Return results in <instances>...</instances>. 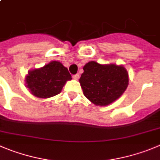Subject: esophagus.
<instances>
[{
  "mask_svg": "<svg viewBox=\"0 0 160 160\" xmlns=\"http://www.w3.org/2000/svg\"><path fill=\"white\" fill-rule=\"evenodd\" d=\"M73 79H74V80H78L79 78H80V75H79L78 73H77V74H75V75H73Z\"/></svg>",
  "mask_w": 160,
  "mask_h": 160,
  "instance_id": "1",
  "label": "esophagus"
}]
</instances>
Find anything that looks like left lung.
Instances as JSON below:
<instances>
[{
    "instance_id": "8db88e82",
    "label": "left lung",
    "mask_w": 160,
    "mask_h": 160,
    "mask_svg": "<svg viewBox=\"0 0 160 160\" xmlns=\"http://www.w3.org/2000/svg\"><path fill=\"white\" fill-rule=\"evenodd\" d=\"M83 69L79 81L83 95L95 105L112 103L124 93L129 84V75L122 65L89 62Z\"/></svg>"
}]
</instances>
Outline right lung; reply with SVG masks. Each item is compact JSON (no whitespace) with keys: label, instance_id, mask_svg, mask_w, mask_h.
Instances as JSON below:
<instances>
[{"label":"right lung","instance_id":"obj_1","mask_svg":"<svg viewBox=\"0 0 160 160\" xmlns=\"http://www.w3.org/2000/svg\"><path fill=\"white\" fill-rule=\"evenodd\" d=\"M70 80L72 77L68 68L61 62L53 61L42 68L28 72L25 81L33 95L46 98L59 94L66 81Z\"/></svg>","mask_w":160,"mask_h":160}]
</instances>
